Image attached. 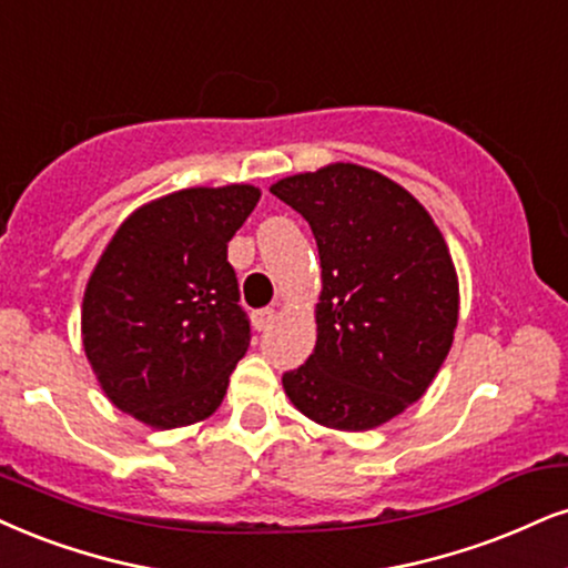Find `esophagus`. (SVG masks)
Masks as SVG:
<instances>
[{"mask_svg": "<svg viewBox=\"0 0 568 568\" xmlns=\"http://www.w3.org/2000/svg\"><path fill=\"white\" fill-rule=\"evenodd\" d=\"M276 318V307H261V311L252 313V324H255L257 332H265Z\"/></svg>", "mask_w": 568, "mask_h": 568, "instance_id": "34e87169", "label": "esophagus"}]
</instances>
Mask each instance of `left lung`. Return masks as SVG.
I'll return each instance as SVG.
<instances>
[{"instance_id": "8db88e82", "label": "left lung", "mask_w": 568, "mask_h": 568, "mask_svg": "<svg viewBox=\"0 0 568 568\" xmlns=\"http://www.w3.org/2000/svg\"><path fill=\"white\" fill-rule=\"evenodd\" d=\"M271 194L318 244L316 347L282 376L313 422L374 429L429 387L453 345L458 278L429 213L403 186L353 163L282 179Z\"/></svg>"}]
</instances>
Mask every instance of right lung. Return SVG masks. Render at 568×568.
<instances>
[{"label":"right lung","mask_w":568,"mask_h":568,"mask_svg":"<svg viewBox=\"0 0 568 568\" xmlns=\"http://www.w3.org/2000/svg\"><path fill=\"white\" fill-rule=\"evenodd\" d=\"M247 184L184 189L139 207L83 295V349L104 395L155 429L219 408L250 347L229 240L255 210Z\"/></svg>","instance_id":"add662e5"}]
</instances>
